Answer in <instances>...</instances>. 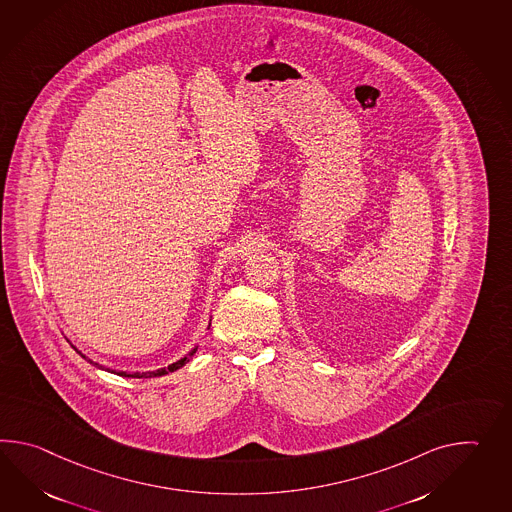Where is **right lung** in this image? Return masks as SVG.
I'll return each instance as SVG.
<instances>
[{"mask_svg": "<svg viewBox=\"0 0 512 512\" xmlns=\"http://www.w3.org/2000/svg\"><path fill=\"white\" fill-rule=\"evenodd\" d=\"M211 325V323H209ZM75 349V347H73ZM77 353L84 358V360H88L84 354L80 353L79 349H75ZM198 351V347H194L193 351L191 353L187 354V356H183L182 360H178V362H174V364L169 365V367H161V369H158V371H147V373H132V375H128V373H115V371H112L114 375L119 376H126V378H154V376H163V375H169V373H174V371H178L180 367H183V365L187 364V360H189V356H193L194 353ZM90 364L95 365V367H99V369H103L101 365L95 364V362H91V360H88ZM110 371V369H108Z\"/></svg>", "mask_w": 512, "mask_h": 512, "instance_id": "add662e5", "label": "right lung"}]
</instances>
